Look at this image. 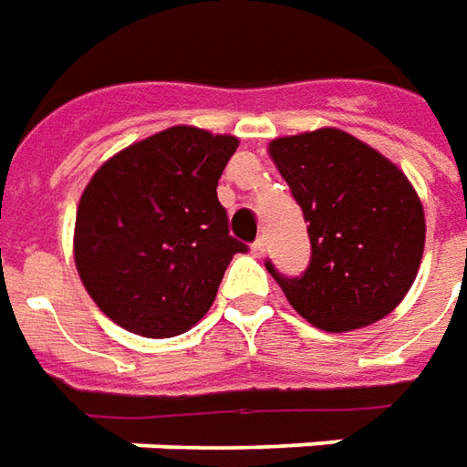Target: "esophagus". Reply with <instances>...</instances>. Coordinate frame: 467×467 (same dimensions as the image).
I'll return each instance as SVG.
<instances>
[{
    "label": "esophagus",
    "mask_w": 467,
    "mask_h": 467,
    "mask_svg": "<svg viewBox=\"0 0 467 467\" xmlns=\"http://www.w3.org/2000/svg\"><path fill=\"white\" fill-rule=\"evenodd\" d=\"M265 252H266V241L265 236H262V239H256L252 244V254L254 256H265Z\"/></svg>",
    "instance_id": "obj_1"
}]
</instances>
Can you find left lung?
Masks as SVG:
<instances>
[{"mask_svg": "<svg viewBox=\"0 0 467 467\" xmlns=\"http://www.w3.org/2000/svg\"><path fill=\"white\" fill-rule=\"evenodd\" d=\"M269 154L310 223V265L300 276L266 262L289 305L327 333L387 317L424 252L422 202L407 175L340 130L279 137Z\"/></svg>", "mask_w": 467, "mask_h": 467, "instance_id": "8db88e82", "label": "left lung"}]
</instances>
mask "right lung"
I'll return each instance as SVG.
<instances>
[{"label": "right lung", "mask_w": 467, "mask_h": 467, "mask_svg": "<svg viewBox=\"0 0 467 467\" xmlns=\"http://www.w3.org/2000/svg\"><path fill=\"white\" fill-rule=\"evenodd\" d=\"M239 140L170 127L114 154L80 195V282L117 326L172 337L211 310L234 254L218 178Z\"/></svg>", "instance_id": "right-lung-1"}]
</instances>
